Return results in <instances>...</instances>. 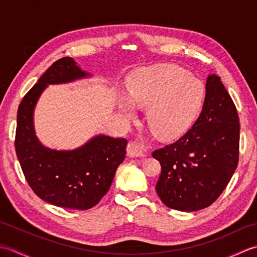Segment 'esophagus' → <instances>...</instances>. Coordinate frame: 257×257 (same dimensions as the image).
Here are the masks:
<instances>
[{"instance_id": "1", "label": "esophagus", "mask_w": 257, "mask_h": 257, "mask_svg": "<svg viewBox=\"0 0 257 257\" xmlns=\"http://www.w3.org/2000/svg\"><path fill=\"white\" fill-rule=\"evenodd\" d=\"M145 154V146L139 141H130L127 146V155L128 157H143Z\"/></svg>"}]
</instances>
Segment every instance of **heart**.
Listing matches in <instances>:
<instances>
[{
    "label": "heart",
    "mask_w": 257,
    "mask_h": 257,
    "mask_svg": "<svg viewBox=\"0 0 257 257\" xmlns=\"http://www.w3.org/2000/svg\"><path fill=\"white\" fill-rule=\"evenodd\" d=\"M128 100L147 108V121L158 137L170 139L182 135L203 106L205 85L201 79L172 65L140 68L127 81ZM121 110L133 114L124 101Z\"/></svg>",
    "instance_id": "1"
}]
</instances>
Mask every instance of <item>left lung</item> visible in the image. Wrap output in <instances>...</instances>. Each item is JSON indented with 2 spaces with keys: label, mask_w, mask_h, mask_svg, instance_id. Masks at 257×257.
Masks as SVG:
<instances>
[{
  "label": "left lung",
  "mask_w": 257,
  "mask_h": 257,
  "mask_svg": "<svg viewBox=\"0 0 257 257\" xmlns=\"http://www.w3.org/2000/svg\"><path fill=\"white\" fill-rule=\"evenodd\" d=\"M202 111L176 143L152 152L161 173L156 191L168 207L193 212L210 206L230 182L238 163L236 107L221 78L210 75Z\"/></svg>",
  "instance_id": "1"
}]
</instances>
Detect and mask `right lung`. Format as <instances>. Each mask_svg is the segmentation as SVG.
<instances>
[{
	"label": "right lung",
	"instance_id": "right-lung-1",
	"mask_svg": "<svg viewBox=\"0 0 257 257\" xmlns=\"http://www.w3.org/2000/svg\"><path fill=\"white\" fill-rule=\"evenodd\" d=\"M90 74L70 57L58 59L22 99L18 110L15 151L34 193L65 209L88 210L105 195L125 158L124 138L99 135L74 150H53L37 139L33 123L36 102L47 85L70 83Z\"/></svg>",
	"mask_w": 257,
	"mask_h": 257
}]
</instances>
